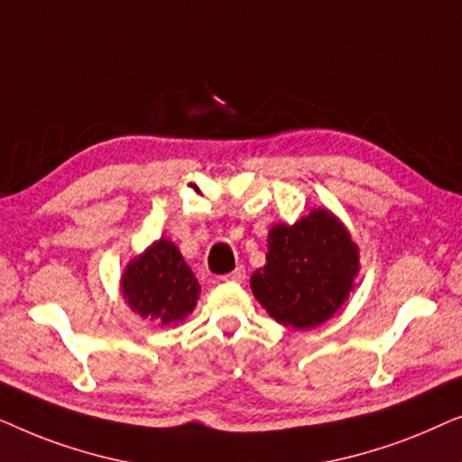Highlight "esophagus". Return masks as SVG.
<instances>
[{"mask_svg":"<svg viewBox=\"0 0 462 462\" xmlns=\"http://www.w3.org/2000/svg\"><path fill=\"white\" fill-rule=\"evenodd\" d=\"M225 282H244L245 280V269L237 267L236 271H231L229 275H223Z\"/></svg>","mask_w":462,"mask_h":462,"instance_id":"esophagus-1","label":"esophagus"}]
</instances>
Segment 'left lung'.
Listing matches in <instances>:
<instances>
[{
	"mask_svg": "<svg viewBox=\"0 0 462 462\" xmlns=\"http://www.w3.org/2000/svg\"><path fill=\"white\" fill-rule=\"evenodd\" d=\"M267 244V264L252 273L250 286L277 324L311 330L349 299L359 248L326 208L294 225L271 226Z\"/></svg>",
	"mask_w": 462,
	"mask_h": 462,
	"instance_id": "obj_1",
	"label": "left lung"
}]
</instances>
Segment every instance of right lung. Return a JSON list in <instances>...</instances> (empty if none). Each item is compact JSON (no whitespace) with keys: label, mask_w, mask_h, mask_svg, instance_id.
I'll return each instance as SVG.
<instances>
[{"label":"right lung","mask_w":462,"mask_h":462,"mask_svg":"<svg viewBox=\"0 0 462 462\" xmlns=\"http://www.w3.org/2000/svg\"><path fill=\"white\" fill-rule=\"evenodd\" d=\"M201 286L179 248L162 237L132 258L122 275V294L132 311L163 324H179L198 305Z\"/></svg>","instance_id":"obj_1"}]
</instances>
